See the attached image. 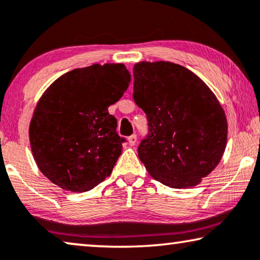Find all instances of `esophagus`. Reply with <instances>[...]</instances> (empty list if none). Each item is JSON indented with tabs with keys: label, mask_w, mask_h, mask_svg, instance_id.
Wrapping results in <instances>:
<instances>
[{
	"label": "esophagus",
	"mask_w": 260,
	"mask_h": 260,
	"mask_svg": "<svg viewBox=\"0 0 260 260\" xmlns=\"http://www.w3.org/2000/svg\"><path fill=\"white\" fill-rule=\"evenodd\" d=\"M127 142H129V144L131 145V146H134L135 144H136V142H137V136L136 135H131V136L127 138Z\"/></svg>",
	"instance_id": "1"
}]
</instances>
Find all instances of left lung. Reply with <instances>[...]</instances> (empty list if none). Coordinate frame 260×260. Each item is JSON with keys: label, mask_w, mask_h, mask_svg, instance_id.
Wrapping results in <instances>:
<instances>
[{"label": "left lung", "mask_w": 260, "mask_h": 260, "mask_svg": "<svg viewBox=\"0 0 260 260\" xmlns=\"http://www.w3.org/2000/svg\"><path fill=\"white\" fill-rule=\"evenodd\" d=\"M134 101L148 119L138 157L153 179L182 189L201 183L225 151L228 121L209 86L171 62L134 67Z\"/></svg>", "instance_id": "8db88e82"}]
</instances>
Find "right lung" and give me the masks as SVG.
<instances>
[{
	"instance_id": "obj_1",
	"label": "right lung",
	"mask_w": 260,
	"mask_h": 260,
	"mask_svg": "<svg viewBox=\"0 0 260 260\" xmlns=\"http://www.w3.org/2000/svg\"><path fill=\"white\" fill-rule=\"evenodd\" d=\"M123 64H93L57 78L41 97L29 126L41 172L74 192L89 191L111 175L122 153L117 119L108 108L129 88Z\"/></svg>"
}]
</instances>
